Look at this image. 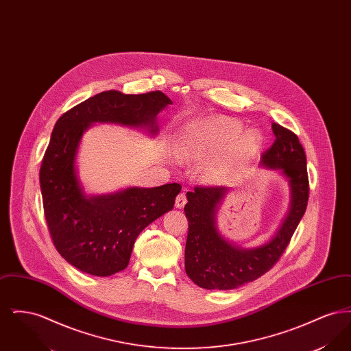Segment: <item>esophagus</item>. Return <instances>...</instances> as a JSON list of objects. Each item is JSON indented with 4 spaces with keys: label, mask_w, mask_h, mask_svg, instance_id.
Masks as SVG:
<instances>
[{
    "label": "esophagus",
    "mask_w": 351,
    "mask_h": 351,
    "mask_svg": "<svg viewBox=\"0 0 351 351\" xmlns=\"http://www.w3.org/2000/svg\"><path fill=\"white\" fill-rule=\"evenodd\" d=\"M185 204H186V195H185V192H180V193L176 196L175 206L179 208V209H182V208H184Z\"/></svg>",
    "instance_id": "esophagus-1"
}]
</instances>
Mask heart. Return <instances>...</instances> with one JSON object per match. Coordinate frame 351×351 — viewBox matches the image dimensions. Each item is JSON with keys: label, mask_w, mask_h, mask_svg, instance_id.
Wrapping results in <instances>:
<instances>
[{"label": "heart", "mask_w": 351, "mask_h": 351, "mask_svg": "<svg viewBox=\"0 0 351 351\" xmlns=\"http://www.w3.org/2000/svg\"><path fill=\"white\" fill-rule=\"evenodd\" d=\"M242 126L238 122L226 118H210L199 123L188 138L183 147L184 158L199 159L213 152L223 150L233 145L225 159L215 165L210 172L215 178L223 176L234 163L259 150L262 146V135L250 130L242 134Z\"/></svg>", "instance_id": "heart-1"}]
</instances>
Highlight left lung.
<instances>
[{"mask_svg": "<svg viewBox=\"0 0 351 351\" xmlns=\"http://www.w3.org/2000/svg\"><path fill=\"white\" fill-rule=\"evenodd\" d=\"M275 142L261 158L262 166L280 169L291 186V208L276 235L261 247L243 250L225 241L216 226V210L229 188L196 185L186 193L188 218L185 272L205 289H234L265 275L283 255L309 199L306 156L298 135L272 123Z\"/></svg>", "mask_w": 351, "mask_h": 351, "instance_id": "left-lung-1", "label": "left lung"}]
</instances>
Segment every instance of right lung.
Segmentation results:
<instances>
[{
	"instance_id": "add662e5",
	"label": "right lung",
	"mask_w": 351,
	"mask_h": 351,
	"mask_svg": "<svg viewBox=\"0 0 351 351\" xmlns=\"http://www.w3.org/2000/svg\"><path fill=\"white\" fill-rule=\"evenodd\" d=\"M168 104L171 100L160 90L125 95L112 89L80 102L56 121L39 180L51 239L69 265L95 276L125 269L136 237L173 208L180 184L86 197L75 171L77 147L90 123L145 126L156 134L155 118Z\"/></svg>"
}]
</instances>
